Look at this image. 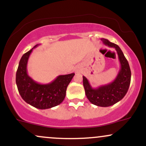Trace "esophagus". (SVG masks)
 I'll use <instances>...</instances> for the list:
<instances>
[{
	"instance_id": "1",
	"label": "esophagus",
	"mask_w": 146,
	"mask_h": 146,
	"mask_svg": "<svg viewBox=\"0 0 146 146\" xmlns=\"http://www.w3.org/2000/svg\"><path fill=\"white\" fill-rule=\"evenodd\" d=\"M76 71L77 72V73H79V72H80V70H76V71Z\"/></svg>"
}]
</instances>
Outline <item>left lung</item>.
<instances>
[{
    "label": "left lung",
    "instance_id": "obj_1",
    "mask_svg": "<svg viewBox=\"0 0 146 146\" xmlns=\"http://www.w3.org/2000/svg\"><path fill=\"white\" fill-rule=\"evenodd\" d=\"M101 40L104 44L115 48L121 65L119 71L113 82L96 88H92L87 78L83 76V85L90 103L98 106L108 107L119 102L126 94L130 86L131 71L128 60L119 46L105 38H102Z\"/></svg>",
    "mask_w": 146,
    "mask_h": 146
}]
</instances>
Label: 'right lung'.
Here are the masks:
<instances>
[{"instance_id": "1", "label": "right lung", "mask_w": 146, "mask_h": 146, "mask_svg": "<svg viewBox=\"0 0 146 146\" xmlns=\"http://www.w3.org/2000/svg\"><path fill=\"white\" fill-rule=\"evenodd\" d=\"M22 56L16 72V82L23 100L38 109H48L60 104L66 96V90L75 73L59 75L46 84L36 82L29 76L27 70L28 60L33 48Z\"/></svg>"}]
</instances>
